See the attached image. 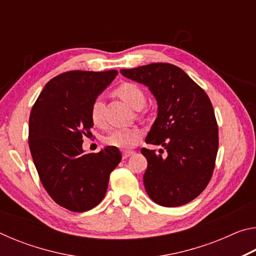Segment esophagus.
<instances>
[{"mask_svg": "<svg viewBox=\"0 0 256 256\" xmlns=\"http://www.w3.org/2000/svg\"><path fill=\"white\" fill-rule=\"evenodd\" d=\"M134 154V151H124L123 152V159H128V157H131V156H133Z\"/></svg>", "mask_w": 256, "mask_h": 256, "instance_id": "esophagus-1", "label": "esophagus"}]
</instances>
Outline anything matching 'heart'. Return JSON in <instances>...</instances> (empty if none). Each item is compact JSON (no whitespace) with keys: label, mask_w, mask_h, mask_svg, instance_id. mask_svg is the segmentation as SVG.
Wrapping results in <instances>:
<instances>
[{"label":"heart","mask_w":256,"mask_h":256,"mask_svg":"<svg viewBox=\"0 0 256 256\" xmlns=\"http://www.w3.org/2000/svg\"><path fill=\"white\" fill-rule=\"evenodd\" d=\"M116 96H118L122 100L128 104L132 108H142L146 104L144 92L140 86L134 84L125 82L115 90ZM102 99L100 97L96 98L90 108V118L94 125H99L102 120ZM141 138V132L136 128H120L114 130L107 134L104 138L106 144L115 146L118 149H131L138 144Z\"/></svg>","instance_id":"b5f03b06"}]
</instances>
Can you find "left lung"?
<instances>
[{
	"mask_svg": "<svg viewBox=\"0 0 256 256\" xmlns=\"http://www.w3.org/2000/svg\"><path fill=\"white\" fill-rule=\"evenodd\" d=\"M122 76L148 86L158 105L157 118L146 138L160 149H142L148 167L144 175L146 193L162 206H180L206 188L218 152V126L204 90L182 68L170 63H151L123 68Z\"/></svg>",
	"mask_w": 256,
	"mask_h": 256,
	"instance_id": "obj_1",
	"label": "left lung"
}]
</instances>
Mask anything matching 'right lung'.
I'll return each mask as SVG.
<instances>
[{"instance_id":"1","label":"right lung","mask_w":256,"mask_h":256,"mask_svg":"<svg viewBox=\"0 0 256 256\" xmlns=\"http://www.w3.org/2000/svg\"><path fill=\"white\" fill-rule=\"evenodd\" d=\"M118 74L70 71L52 79L37 98L29 118V148L42 186L66 209L84 212L100 203L110 172L122 159L108 146L98 154H84V136L94 123V100Z\"/></svg>"}]
</instances>
